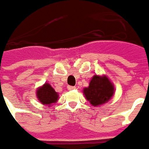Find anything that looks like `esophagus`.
<instances>
[{
  "instance_id": "esophagus-1",
  "label": "esophagus",
  "mask_w": 149,
  "mask_h": 149,
  "mask_svg": "<svg viewBox=\"0 0 149 149\" xmlns=\"http://www.w3.org/2000/svg\"><path fill=\"white\" fill-rule=\"evenodd\" d=\"M75 89H76L75 86H68V91H72V90H75Z\"/></svg>"
}]
</instances>
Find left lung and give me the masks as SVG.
<instances>
[{
  "label": "left lung",
  "mask_w": 149,
  "mask_h": 149,
  "mask_svg": "<svg viewBox=\"0 0 149 149\" xmlns=\"http://www.w3.org/2000/svg\"><path fill=\"white\" fill-rule=\"evenodd\" d=\"M114 93V85L106 75H94L89 86L83 89L85 98L95 107H99L108 103L112 99Z\"/></svg>",
  "instance_id": "8db88e82"
}]
</instances>
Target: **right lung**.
Here are the masks:
<instances>
[{"instance_id":"1","label":"right lung","mask_w":149,"mask_h":149,"mask_svg":"<svg viewBox=\"0 0 149 149\" xmlns=\"http://www.w3.org/2000/svg\"><path fill=\"white\" fill-rule=\"evenodd\" d=\"M37 100L45 106L50 107L58 100V94L54 91L49 83L45 82L43 86L37 88L36 91Z\"/></svg>"}]
</instances>
